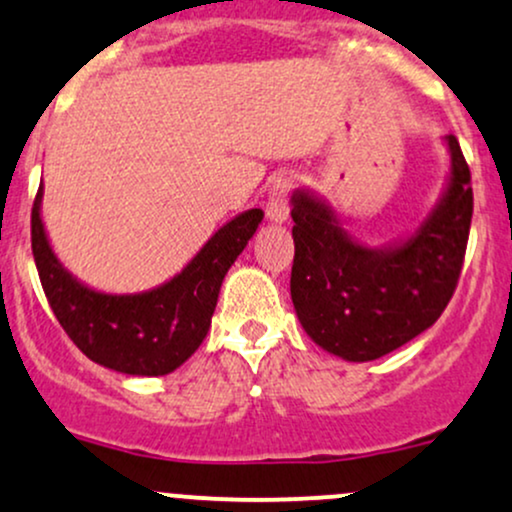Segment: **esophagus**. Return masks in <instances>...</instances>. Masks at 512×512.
<instances>
[{"instance_id":"obj_1","label":"esophagus","mask_w":512,"mask_h":512,"mask_svg":"<svg viewBox=\"0 0 512 512\" xmlns=\"http://www.w3.org/2000/svg\"><path fill=\"white\" fill-rule=\"evenodd\" d=\"M289 190H291L289 178H279L274 182L272 192H269V202H267V219L272 223L289 221V214H291Z\"/></svg>"}]
</instances>
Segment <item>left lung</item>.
<instances>
[{
	"label": "left lung",
	"mask_w": 512,
	"mask_h": 512,
	"mask_svg": "<svg viewBox=\"0 0 512 512\" xmlns=\"http://www.w3.org/2000/svg\"><path fill=\"white\" fill-rule=\"evenodd\" d=\"M450 170L433 209L407 236L366 245L310 187L291 197V301L317 346L351 363L375 361L426 332L452 298L472 223V178L445 134Z\"/></svg>",
	"instance_id": "obj_1"
}]
</instances>
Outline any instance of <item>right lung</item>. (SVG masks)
I'll list each match as a JSON object with an SVG mask.
<instances>
[{
	"label": "right lung",
	"instance_id": "obj_1",
	"mask_svg": "<svg viewBox=\"0 0 512 512\" xmlns=\"http://www.w3.org/2000/svg\"><path fill=\"white\" fill-rule=\"evenodd\" d=\"M43 185L31 214L35 267L62 330L98 366L125 375H168L207 337L231 264L264 219L262 209L233 216L178 274L139 293H105L69 272L52 250L43 223Z\"/></svg>",
	"mask_w": 512,
	"mask_h": 512
}]
</instances>
